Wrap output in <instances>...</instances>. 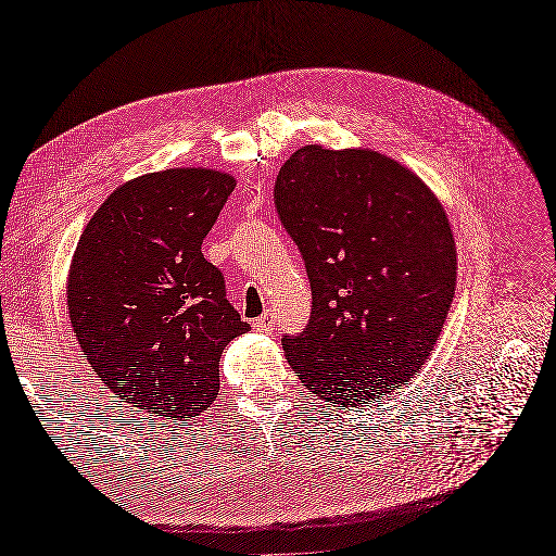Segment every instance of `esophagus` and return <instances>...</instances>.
Returning <instances> with one entry per match:
<instances>
[{"mask_svg":"<svg viewBox=\"0 0 556 556\" xmlns=\"http://www.w3.org/2000/svg\"><path fill=\"white\" fill-rule=\"evenodd\" d=\"M255 331H262V333H268V331H274V327H276V319H274V313H264L255 325Z\"/></svg>","mask_w":556,"mask_h":556,"instance_id":"obj_1","label":"esophagus"}]
</instances>
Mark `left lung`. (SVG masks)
<instances>
[{
    "label": "left lung",
    "mask_w": 556,
    "mask_h": 556,
    "mask_svg": "<svg viewBox=\"0 0 556 556\" xmlns=\"http://www.w3.org/2000/svg\"><path fill=\"white\" fill-rule=\"evenodd\" d=\"M311 280L308 327L285 336L299 380L341 408L408 384L439 341L457 285L441 201L368 148L304 146L274 188Z\"/></svg>",
    "instance_id": "obj_1"
}]
</instances>
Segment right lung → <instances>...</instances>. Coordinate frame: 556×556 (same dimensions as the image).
I'll use <instances>...</instances> for the list:
<instances>
[{"label": "right lung", "instance_id": "add662e5", "mask_svg": "<svg viewBox=\"0 0 556 556\" xmlns=\"http://www.w3.org/2000/svg\"><path fill=\"white\" fill-rule=\"evenodd\" d=\"M233 176L166 169L121 185L76 245L66 306L83 355L129 408L162 419L206 410L220 357L250 329L204 252Z\"/></svg>", "mask_w": 556, "mask_h": 556}]
</instances>
